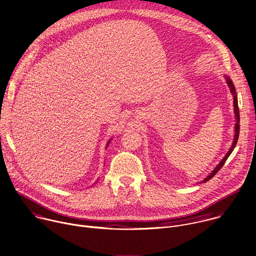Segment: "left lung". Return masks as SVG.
I'll return each instance as SVG.
<instances>
[{
	"label": "left lung",
	"mask_w": 256,
	"mask_h": 256,
	"mask_svg": "<svg viewBox=\"0 0 256 256\" xmlns=\"http://www.w3.org/2000/svg\"><path fill=\"white\" fill-rule=\"evenodd\" d=\"M226 80H227V84H228V88H230V92H231V94L234 96V102H233V104H234V112H235V116H236V124H235V136H234V140H233V144H232V146H231V148H230V150H228V152L226 154V156L223 158V160L220 162V164L214 168V171L204 180V181H202V183H206L207 181H209L210 179H212L217 173H218V171L223 166V164H225V162H226V160L228 158V156L231 154V152H232V150H234V148H235V146H236V144H237V140H238V136H239V130H240V124H239V122H240V116H239V108H238V100H237V96H236V92H235V88H234V85H233V82L231 81V79L229 78V77H227L226 76Z\"/></svg>",
	"instance_id": "1"
}]
</instances>
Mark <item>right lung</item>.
<instances>
[{
  "instance_id": "obj_1",
  "label": "right lung",
  "mask_w": 256,
  "mask_h": 256,
  "mask_svg": "<svg viewBox=\"0 0 256 256\" xmlns=\"http://www.w3.org/2000/svg\"><path fill=\"white\" fill-rule=\"evenodd\" d=\"M108 144H110V142H108Z\"/></svg>"
}]
</instances>
